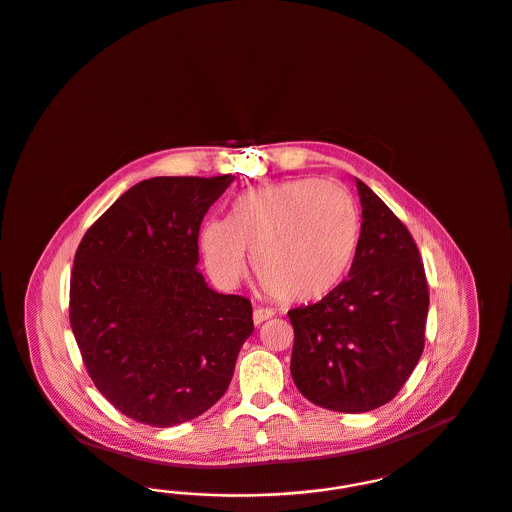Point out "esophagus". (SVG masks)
<instances>
[{
    "label": "esophagus",
    "instance_id": "esophagus-1",
    "mask_svg": "<svg viewBox=\"0 0 512 512\" xmlns=\"http://www.w3.org/2000/svg\"><path fill=\"white\" fill-rule=\"evenodd\" d=\"M273 315H275L273 310H267V308H255V312H253V323H255V325H261L263 321L271 319Z\"/></svg>",
    "mask_w": 512,
    "mask_h": 512
}]
</instances>
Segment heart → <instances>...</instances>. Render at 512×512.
Here are the masks:
<instances>
[{
    "label": "heart",
    "mask_w": 512,
    "mask_h": 512,
    "mask_svg": "<svg viewBox=\"0 0 512 512\" xmlns=\"http://www.w3.org/2000/svg\"><path fill=\"white\" fill-rule=\"evenodd\" d=\"M360 216L337 183L294 179L247 191L230 220L204 224L200 247L208 273L234 286L253 253V271L278 300L315 302L331 294L353 265Z\"/></svg>",
    "instance_id": "heart-1"
}]
</instances>
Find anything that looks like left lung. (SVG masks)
I'll return each mask as SVG.
<instances>
[{"mask_svg": "<svg viewBox=\"0 0 512 512\" xmlns=\"http://www.w3.org/2000/svg\"><path fill=\"white\" fill-rule=\"evenodd\" d=\"M362 224L349 278L317 304L290 310V372L315 405L364 413L392 401L425 349L429 286L417 243L356 179Z\"/></svg>", "mask_w": 512, "mask_h": 512, "instance_id": "1", "label": "left lung"}]
</instances>
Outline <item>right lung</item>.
Masks as SVG:
<instances>
[{
  "mask_svg": "<svg viewBox=\"0 0 512 512\" xmlns=\"http://www.w3.org/2000/svg\"><path fill=\"white\" fill-rule=\"evenodd\" d=\"M236 177H154L85 232L70 323L95 388L150 427H173L226 394L253 333L251 302L197 271L198 230Z\"/></svg>",
  "mask_w": 512,
  "mask_h": 512,
  "instance_id": "right-lung-1",
  "label": "right lung"
}]
</instances>
